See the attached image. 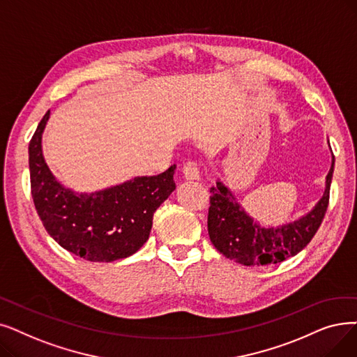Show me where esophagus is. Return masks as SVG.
Wrapping results in <instances>:
<instances>
[{
	"label": "esophagus",
	"mask_w": 357,
	"mask_h": 357,
	"mask_svg": "<svg viewBox=\"0 0 357 357\" xmlns=\"http://www.w3.org/2000/svg\"><path fill=\"white\" fill-rule=\"evenodd\" d=\"M182 172H183V175H185V178H187V179H191V181L199 179V169H198L195 162H187V163H185L183 167H182Z\"/></svg>",
	"instance_id": "esophagus-1"
}]
</instances>
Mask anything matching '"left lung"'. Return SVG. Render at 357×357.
I'll use <instances>...</instances> for the list:
<instances>
[{
  "instance_id": "1",
  "label": "left lung",
  "mask_w": 357,
  "mask_h": 357,
  "mask_svg": "<svg viewBox=\"0 0 357 357\" xmlns=\"http://www.w3.org/2000/svg\"><path fill=\"white\" fill-rule=\"evenodd\" d=\"M334 158L322 198L299 220L278 227H261L236 203L230 190L217 181L210 188L208 235L214 248L226 258L243 266H273L299 254L311 242L327 213Z\"/></svg>"
}]
</instances>
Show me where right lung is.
<instances>
[{
  "label": "right lung",
  "instance_id": "add662e5",
  "mask_svg": "<svg viewBox=\"0 0 357 357\" xmlns=\"http://www.w3.org/2000/svg\"><path fill=\"white\" fill-rule=\"evenodd\" d=\"M50 111L29 144L30 188L46 231L64 250L93 262L135 254L147 242L153 214L176 188L172 165L158 176H137L91 194L74 192L51 174L42 154Z\"/></svg>",
  "mask_w": 357,
  "mask_h": 357
}]
</instances>
